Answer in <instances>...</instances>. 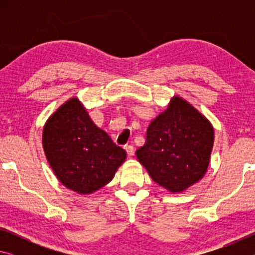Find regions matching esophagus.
Wrapping results in <instances>:
<instances>
[{"label": "esophagus", "instance_id": "obj_1", "mask_svg": "<svg viewBox=\"0 0 255 255\" xmlns=\"http://www.w3.org/2000/svg\"><path fill=\"white\" fill-rule=\"evenodd\" d=\"M125 149H126V152L128 153L129 156H132V155H133V146L126 145V146H125Z\"/></svg>", "mask_w": 255, "mask_h": 255}]
</instances>
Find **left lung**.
Listing matches in <instances>:
<instances>
[{
  "instance_id": "left-lung-1",
  "label": "left lung",
  "mask_w": 255,
  "mask_h": 255,
  "mask_svg": "<svg viewBox=\"0 0 255 255\" xmlns=\"http://www.w3.org/2000/svg\"><path fill=\"white\" fill-rule=\"evenodd\" d=\"M214 127L199 110L179 96L150 122L138 161L154 182L181 193L204 178L215 139Z\"/></svg>"
}]
</instances>
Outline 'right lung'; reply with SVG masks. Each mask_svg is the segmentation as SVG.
I'll return each mask as SVG.
<instances>
[{
    "label": "right lung",
    "instance_id": "1",
    "mask_svg": "<svg viewBox=\"0 0 255 255\" xmlns=\"http://www.w3.org/2000/svg\"><path fill=\"white\" fill-rule=\"evenodd\" d=\"M42 147L59 182L81 195L109 183L127 157L126 150L92 122L76 97L47 119Z\"/></svg>",
    "mask_w": 255,
    "mask_h": 255
}]
</instances>
